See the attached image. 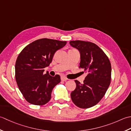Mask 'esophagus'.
Listing matches in <instances>:
<instances>
[{
  "label": "esophagus",
  "mask_w": 131,
  "mask_h": 131,
  "mask_svg": "<svg viewBox=\"0 0 131 131\" xmlns=\"http://www.w3.org/2000/svg\"><path fill=\"white\" fill-rule=\"evenodd\" d=\"M61 80H62V81H66V80H67L68 79L67 78V77L66 76H62L61 77Z\"/></svg>",
  "instance_id": "obj_1"
}]
</instances>
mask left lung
Masks as SVG:
<instances>
[{"label": "left lung", "mask_w": 131, "mask_h": 131, "mask_svg": "<svg viewBox=\"0 0 131 131\" xmlns=\"http://www.w3.org/2000/svg\"><path fill=\"white\" fill-rule=\"evenodd\" d=\"M69 43L79 51L81 57L79 68L87 73L82 84L74 81L76 87L71 93L72 101L80 108L92 107L103 97L110 84V62L103 50L94 43L77 40Z\"/></svg>", "instance_id": "8db88e82"}]
</instances>
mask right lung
<instances>
[{"label":"right lung","instance_id":"1","mask_svg":"<svg viewBox=\"0 0 131 131\" xmlns=\"http://www.w3.org/2000/svg\"><path fill=\"white\" fill-rule=\"evenodd\" d=\"M66 41L42 38L27 45L18 55L15 64V79L24 97L29 103L42 106L51 97L53 88L60 82V77L44 74V68L51 63L55 52Z\"/></svg>","mask_w":131,"mask_h":131}]
</instances>
